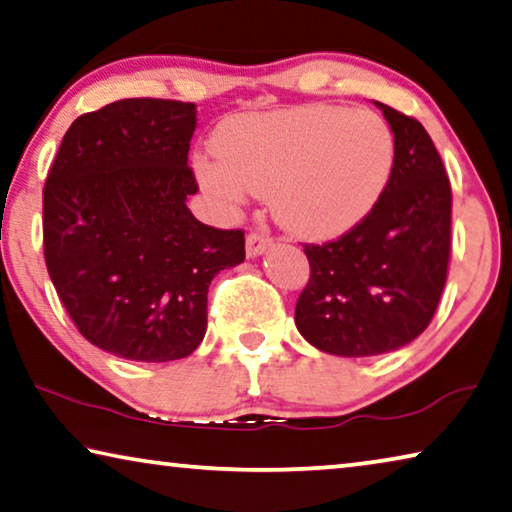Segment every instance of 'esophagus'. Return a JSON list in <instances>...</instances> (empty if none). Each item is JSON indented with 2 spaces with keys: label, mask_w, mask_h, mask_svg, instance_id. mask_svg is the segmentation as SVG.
<instances>
[{
  "label": "esophagus",
  "mask_w": 512,
  "mask_h": 512,
  "mask_svg": "<svg viewBox=\"0 0 512 512\" xmlns=\"http://www.w3.org/2000/svg\"><path fill=\"white\" fill-rule=\"evenodd\" d=\"M271 243H273V239L269 237V234L255 230L246 237V253H248V257H257V255H262L264 250L271 246Z\"/></svg>",
  "instance_id": "esophagus-1"
}]
</instances>
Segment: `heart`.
<instances>
[{"instance_id":"b5f03b06","label":"heart","mask_w":512,"mask_h":512,"mask_svg":"<svg viewBox=\"0 0 512 512\" xmlns=\"http://www.w3.org/2000/svg\"><path fill=\"white\" fill-rule=\"evenodd\" d=\"M216 159L198 157L200 184L237 209L246 193L271 196L278 221L307 239L342 237L387 189L394 134L369 109L305 104L241 113L214 134Z\"/></svg>"}]
</instances>
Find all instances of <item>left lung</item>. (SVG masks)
I'll use <instances>...</instances> for the list:
<instances>
[{"label": "left lung", "instance_id": "left-lung-1", "mask_svg": "<svg viewBox=\"0 0 512 512\" xmlns=\"http://www.w3.org/2000/svg\"><path fill=\"white\" fill-rule=\"evenodd\" d=\"M394 134V168L369 216L335 241L305 243L310 280L296 328L323 353L369 358L428 328L451 255V184L417 118L376 102Z\"/></svg>", "mask_w": 512, "mask_h": 512}]
</instances>
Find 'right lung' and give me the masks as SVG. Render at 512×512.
<instances>
[{"mask_svg": "<svg viewBox=\"0 0 512 512\" xmlns=\"http://www.w3.org/2000/svg\"><path fill=\"white\" fill-rule=\"evenodd\" d=\"M196 104L129 97L84 113L43 189L47 273L93 346L134 362L191 355L214 275L246 259L243 230L200 223L189 161Z\"/></svg>", "mask_w": 512, "mask_h": 512, "instance_id": "1", "label": "right lung"}]
</instances>
